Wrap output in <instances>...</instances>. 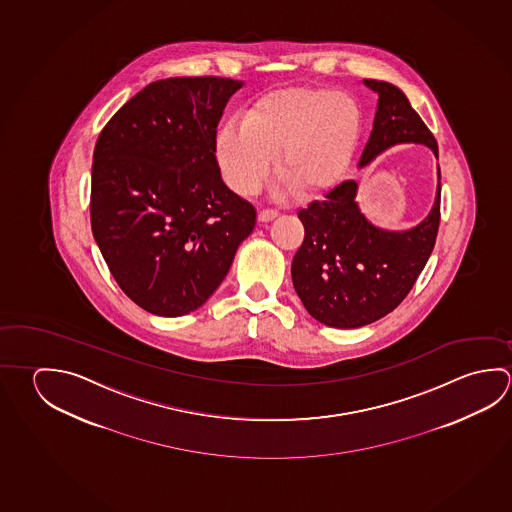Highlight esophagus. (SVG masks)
<instances>
[{
  "label": "esophagus",
  "instance_id": "1",
  "mask_svg": "<svg viewBox=\"0 0 512 512\" xmlns=\"http://www.w3.org/2000/svg\"><path fill=\"white\" fill-rule=\"evenodd\" d=\"M278 214L275 210H260L259 212V221L260 223H269V221H273Z\"/></svg>",
  "mask_w": 512,
  "mask_h": 512
}]
</instances>
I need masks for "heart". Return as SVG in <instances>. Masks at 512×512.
<instances>
[{"instance_id": "heart-1", "label": "heart", "mask_w": 512, "mask_h": 512, "mask_svg": "<svg viewBox=\"0 0 512 512\" xmlns=\"http://www.w3.org/2000/svg\"><path fill=\"white\" fill-rule=\"evenodd\" d=\"M361 135V109L327 86L271 91L244 120L232 118L217 135V160L226 181L255 194L277 162L284 189L318 194L345 176Z\"/></svg>"}]
</instances>
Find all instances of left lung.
Instances as JSON below:
<instances>
[{
	"label": "left lung",
	"mask_w": 512,
	"mask_h": 512,
	"mask_svg": "<svg viewBox=\"0 0 512 512\" xmlns=\"http://www.w3.org/2000/svg\"><path fill=\"white\" fill-rule=\"evenodd\" d=\"M363 84L379 99L359 167L397 144L426 145L439 158L435 136L403 91L374 79ZM437 174L440 180V169ZM356 194L358 183L343 181L298 212L305 237L291 264L293 286L307 313L336 329L363 327L394 311L421 275L439 232L440 181L430 214L401 232L372 225Z\"/></svg>",
	"instance_id": "8db88e82"
}]
</instances>
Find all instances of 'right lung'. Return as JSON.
Listing matches in <instances>:
<instances>
[{
	"label": "right lung",
	"mask_w": 512,
	"mask_h": 512,
	"mask_svg": "<svg viewBox=\"0 0 512 512\" xmlns=\"http://www.w3.org/2000/svg\"><path fill=\"white\" fill-rule=\"evenodd\" d=\"M243 82L171 77L127 100L99 135L91 230L120 289L158 316L205 304L255 228V208L228 189L217 124Z\"/></svg>",
	"instance_id": "obj_1"
}]
</instances>
